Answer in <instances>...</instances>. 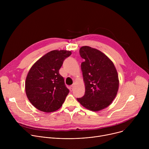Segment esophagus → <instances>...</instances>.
<instances>
[{"label": "esophagus", "mask_w": 149, "mask_h": 149, "mask_svg": "<svg viewBox=\"0 0 149 149\" xmlns=\"http://www.w3.org/2000/svg\"><path fill=\"white\" fill-rule=\"evenodd\" d=\"M69 89H70V90L71 91H72L73 90V89H74V86H70Z\"/></svg>", "instance_id": "1"}]
</instances>
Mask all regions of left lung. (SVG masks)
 I'll return each instance as SVG.
<instances>
[{"instance_id": "left-lung-1", "label": "left lung", "mask_w": 149, "mask_h": 149, "mask_svg": "<svg viewBox=\"0 0 149 149\" xmlns=\"http://www.w3.org/2000/svg\"><path fill=\"white\" fill-rule=\"evenodd\" d=\"M79 54L85 59L81 67L86 91L83 97L77 100L90 110L100 111L108 107L117 95L119 86L117 70L113 62L98 49L84 46Z\"/></svg>"}]
</instances>
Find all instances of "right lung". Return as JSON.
I'll return each mask as SVG.
<instances>
[{
  "instance_id": "obj_1",
  "label": "right lung",
  "mask_w": 149,
  "mask_h": 149,
  "mask_svg": "<svg viewBox=\"0 0 149 149\" xmlns=\"http://www.w3.org/2000/svg\"><path fill=\"white\" fill-rule=\"evenodd\" d=\"M71 55L65 50L52 51L38 60L26 79L25 91L31 104L39 110L53 112L59 109L69 93L59 70Z\"/></svg>"
}]
</instances>
